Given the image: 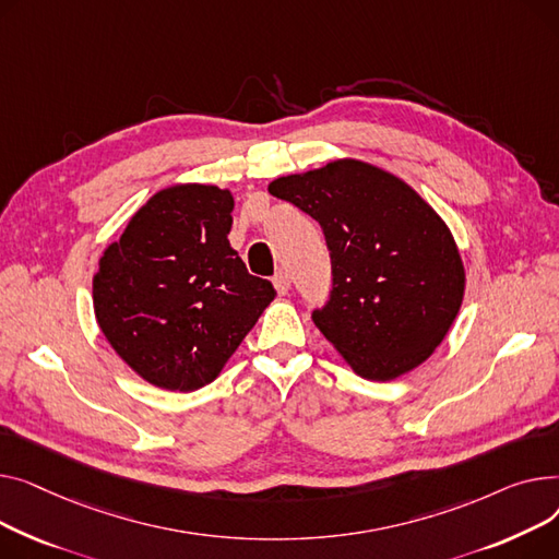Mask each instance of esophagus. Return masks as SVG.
I'll return each mask as SVG.
<instances>
[{"mask_svg": "<svg viewBox=\"0 0 559 559\" xmlns=\"http://www.w3.org/2000/svg\"><path fill=\"white\" fill-rule=\"evenodd\" d=\"M273 284H275V288H277L280 295H286L288 288H290V280H288V275H286L284 271H280V273L273 277Z\"/></svg>", "mask_w": 559, "mask_h": 559, "instance_id": "1", "label": "esophagus"}]
</instances>
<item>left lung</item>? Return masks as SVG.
<instances>
[{"mask_svg":"<svg viewBox=\"0 0 559 559\" xmlns=\"http://www.w3.org/2000/svg\"><path fill=\"white\" fill-rule=\"evenodd\" d=\"M269 191L316 218L334 290L313 322L368 381H392L429 358L465 298V266L449 225L377 164L341 157L273 180Z\"/></svg>","mask_w":559,"mask_h":559,"instance_id":"8db88e82","label":"left lung"}]
</instances>
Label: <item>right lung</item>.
Segmentation results:
<instances>
[{
    "mask_svg": "<svg viewBox=\"0 0 559 559\" xmlns=\"http://www.w3.org/2000/svg\"><path fill=\"white\" fill-rule=\"evenodd\" d=\"M235 199L216 185L155 191L92 277L98 326L123 364L162 390L212 383L275 300L229 246Z\"/></svg>",
    "mask_w": 559,
    "mask_h": 559,
    "instance_id": "right-lung-1",
    "label": "right lung"
}]
</instances>
